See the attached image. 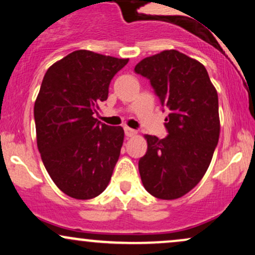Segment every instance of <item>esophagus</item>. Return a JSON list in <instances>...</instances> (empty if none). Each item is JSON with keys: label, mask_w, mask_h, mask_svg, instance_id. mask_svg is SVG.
Returning <instances> with one entry per match:
<instances>
[{"label": "esophagus", "mask_w": 255, "mask_h": 255, "mask_svg": "<svg viewBox=\"0 0 255 255\" xmlns=\"http://www.w3.org/2000/svg\"><path fill=\"white\" fill-rule=\"evenodd\" d=\"M125 134H126V136H134V135H136V130L131 129V128H129V127H126Z\"/></svg>", "instance_id": "obj_1"}]
</instances>
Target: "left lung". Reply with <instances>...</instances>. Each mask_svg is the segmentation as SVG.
I'll return each mask as SVG.
<instances>
[{
	"instance_id": "left-lung-1",
	"label": "left lung",
	"mask_w": 255,
	"mask_h": 255,
	"mask_svg": "<svg viewBox=\"0 0 255 255\" xmlns=\"http://www.w3.org/2000/svg\"><path fill=\"white\" fill-rule=\"evenodd\" d=\"M134 72L148 79L169 111L168 135H146L147 152L139 159L145 189L172 200L194 188L209 168L219 139L218 95L206 68L177 50L146 57Z\"/></svg>"
}]
</instances>
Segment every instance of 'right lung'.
Segmentation results:
<instances>
[{"label": "right lung", "mask_w": 255, "mask_h": 255, "mask_svg": "<svg viewBox=\"0 0 255 255\" xmlns=\"http://www.w3.org/2000/svg\"><path fill=\"white\" fill-rule=\"evenodd\" d=\"M128 63L89 50L57 61L44 75L34 103L37 145L51 180L75 199L96 198L118 163L124 128L99 122L111 79Z\"/></svg>", "instance_id": "right-lung-1"}]
</instances>
